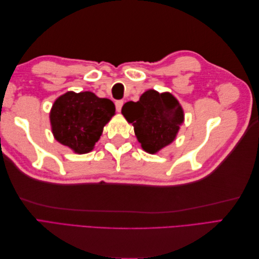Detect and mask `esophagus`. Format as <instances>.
Wrapping results in <instances>:
<instances>
[{
	"instance_id": "obj_1",
	"label": "esophagus",
	"mask_w": 259,
	"mask_h": 259,
	"mask_svg": "<svg viewBox=\"0 0 259 259\" xmlns=\"http://www.w3.org/2000/svg\"><path fill=\"white\" fill-rule=\"evenodd\" d=\"M124 101L123 100H117L115 101V108H116V111L120 112L122 110V107H123Z\"/></svg>"
}]
</instances>
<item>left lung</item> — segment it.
I'll list each match as a JSON object with an SVG mask.
<instances>
[{
  "label": "left lung",
  "instance_id": "8db88e82",
  "mask_svg": "<svg viewBox=\"0 0 259 259\" xmlns=\"http://www.w3.org/2000/svg\"><path fill=\"white\" fill-rule=\"evenodd\" d=\"M122 114L134 126L137 140L149 153H156L175 140L184 122V110L170 93L149 90L137 103L128 101Z\"/></svg>",
  "mask_w": 259,
  "mask_h": 259
}]
</instances>
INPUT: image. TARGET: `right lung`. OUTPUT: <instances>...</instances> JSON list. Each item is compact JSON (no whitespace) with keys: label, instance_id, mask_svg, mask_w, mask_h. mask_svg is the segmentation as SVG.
Here are the masks:
<instances>
[{"label":"right lung","instance_id":"1","mask_svg":"<svg viewBox=\"0 0 259 259\" xmlns=\"http://www.w3.org/2000/svg\"><path fill=\"white\" fill-rule=\"evenodd\" d=\"M114 113L115 107L110 99L99 98L92 92H67L52 107L53 135L75 153H89Z\"/></svg>","mask_w":259,"mask_h":259}]
</instances>
